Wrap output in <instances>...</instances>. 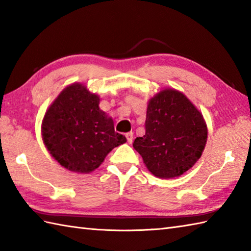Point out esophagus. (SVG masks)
<instances>
[{
	"label": "esophagus",
	"mask_w": 251,
	"mask_h": 251,
	"mask_svg": "<svg viewBox=\"0 0 251 251\" xmlns=\"http://www.w3.org/2000/svg\"><path fill=\"white\" fill-rule=\"evenodd\" d=\"M126 138H127V141H128V143H131L132 142V138H134V134L132 132H127V134L125 135Z\"/></svg>",
	"instance_id": "esophagus-1"
}]
</instances>
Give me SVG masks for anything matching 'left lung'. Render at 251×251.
Masks as SVG:
<instances>
[{"label": "left lung", "mask_w": 251, "mask_h": 251, "mask_svg": "<svg viewBox=\"0 0 251 251\" xmlns=\"http://www.w3.org/2000/svg\"><path fill=\"white\" fill-rule=\"evenodd\" d=\"M207 135L199 109L179 90L165 88L149 100L146 135L137 137L132 147L152 175L172 179L199 161Z\"/></svg>", "instance_id": "obj_1"}]
</instances>
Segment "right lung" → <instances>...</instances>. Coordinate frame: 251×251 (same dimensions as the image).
<instances>
[{"label": "right lung", "mask_w": 251, "mask_h": 251, "mask_svg": "<svg viewBox=\"0 0 251 251\" xmlns=\"http://www.w3.org/2000/svg\"><path fill=\"white\" fill-rule=\"evenodd\" d=\"M100 98L85 85H69L52 101L42 121L43 142L50 155L70 172L89 174L126 142L112 117L100 110Z\"/></svg>", "instance_id": "right-lung-1"}]
</instances>
